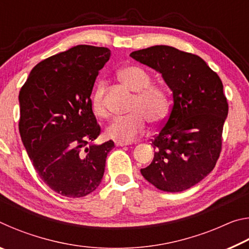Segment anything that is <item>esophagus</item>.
Returning a JSON list of instances; mask_svg holds the SVG:
<instances>
[{
	"label": "esophagus",
	"instance_id": "esophagus-1",
	"mask_svg": "<svg viewBox=\"0 0 249 249\" xmlns=\"http://www.w3.org/2000/svg\"><path fill=\"white\" fill-rule=\"evenodd\" d=\"M115 145L116 146H127V145H130V142H123V141H115Z\"/></svg>",
	"mask_w": 249,
	"mask_h": 249
}]
</instances>
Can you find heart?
Here are the masks:
<instances>
[{"label":"heart","mask_w":249,"mask_h":249,"mask_svg":"<svg viewBox=\"0 0 249 249\" xmlns=\"http://www.w3.org/2000/svg\"><path fill=\"white\" fill-rule=\"evenodd\" d=\"M120 81L130 91L136 92L129 107V115L116 117L107 127L109 138L130 142L145 132L148 120L159 124L166 119L169 111V100L166 91L158 86H153L151 78L146 70L138 66H126L117 72ZM105 83H96L91 99L92 109L100 117L107 115L104 102Z\"/></svg>","instance_id":"heart-1"}]
</instances>
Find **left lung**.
I'll list each match as a JSON object with an SVG mask.
<instances>
[{"label":"left lung","instance_id":"obj_1","mask_svg":"<svg viewBox=\"0 0 249 249\" xmlns=\"http://www.w3.org/2000/svg\"><path fill=\"white\" fill-rule=\"evenodd\" d=\"M130 57L161 74L172 92L169 117L157 136L144 178L159 190L181 192L203 180L220 157L229 104L218 75L196 54L153 46Z\"/></svg>","mask_w":249,"mask_h":249}]
</instances>
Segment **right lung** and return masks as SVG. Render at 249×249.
<instances>
[{
	"instance_id": "add662e5",
	"label": "right lung",
	"mask_w": 249,
	"mask_h": 249,
	"mask_svg": "<svg viewBox=\"0 0 249 249\" xmlns=\"http://www.w3.org/2000/svg\"><path fill=\"white\" fill-rule=\"evenodd\" d=\"M111 50L78 45L40 61L20 89L19 134L40 179L59 195L81 197L102 181L114 142L98 145L91 93Z\"/></svg>"
}]
</instances>
